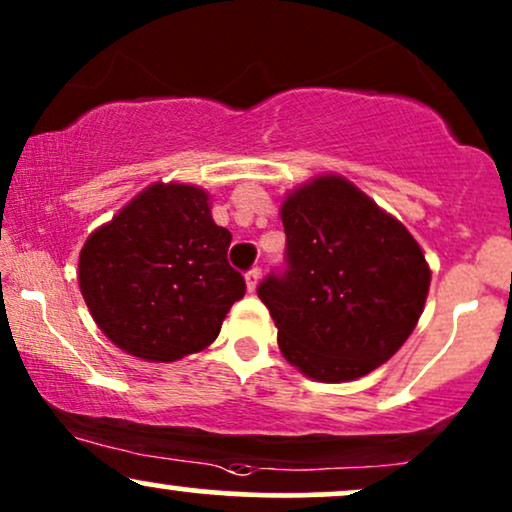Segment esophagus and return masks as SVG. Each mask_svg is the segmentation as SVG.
<instances>
[{"instance_id": "obj_1", "label": "esophagus", "mask_w": 512, "mask_h": 512, "mask_svg": "<svg viewBox=\"0 0 512 512\" xmlns=\"http://www.w3.org/2000/svg\"><path fill=\"white\" fill-rule=\"evenodd\" d=\"M260 267H252V269H248V272H245V284H248V291L252 293L257 289V284H260Z\"/></svg>"}]
</instances>
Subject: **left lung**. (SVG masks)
<instances>
[{
	"label": "left lung",
	"instance_id": "left-lung-1",
	"mask_svg": "<svg viewBox=\"0 0 512 512\" xmlns=\"http://www.w3.org/2000/svg\"><path fill=\"white\" fill-rule=\"evenodd\" d=\"M281 221L284 267L257 286L281 354L320 383L361 378L414 332L431 284L424 252L339 175L286 197Z\"/></svg>",
	"mask_w": 512,
	"mask_h": 512
}]
</instances>
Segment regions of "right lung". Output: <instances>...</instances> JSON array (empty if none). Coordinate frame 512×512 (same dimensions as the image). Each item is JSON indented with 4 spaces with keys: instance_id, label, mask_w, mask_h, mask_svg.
<instances>
[{
    "instance_id": "obj_1",
    "label": "right lung",
    "mask_w": 512,
    "mask_h": 512,
    "mask_svg": "<svg viewBox=\"0 0 512 512\" xmlns=\"http://www.w3.org/2000/svg\"><path fill=\"white\" fill-rule=\"evenodd\" d=\"M228 245L231 231L211 219L207 192L151 185L86 240L81 296L122 351L178 361L214 342L231 305L245 296Z\"/></svg>"
}]
</instances>
